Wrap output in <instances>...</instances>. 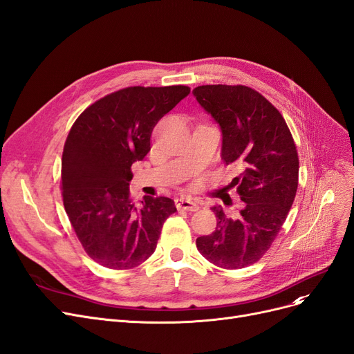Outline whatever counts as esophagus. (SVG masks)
Masks as SVG:
<instances>
[{
    "label": "esophagus",
    "mask_w": 354,
    "mask_h": 354,
    "mask_svg": "<svg viewBox=\"0 0 354 354\" xmlns=\"http://www.w3.org/2000/svg\"><path fill=\"white\" fill-rule=\"evenodd\" d=\"M176 207L179 208V210H187V212H197L200 208V205L197 203L189 200V198H185V197L176 200Z\"/></svg>",
    "instance_id": "1"
}]
</instances>
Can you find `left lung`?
<instances>
[{
    "label": "left lung",
    "instance_id": "8db88e82",
    "mask_svg": "<svg viewBox=\"0 0 354 354\" xmlns=\"http://www.w3.org/2000/svg\"><path fill=\"white\" fill-rule=\"evenodd\" d=\"M192 95L221 131V159L238 163L230 182L245 203L239 216L212 207L217 227L197 238L201 255L226 270L255 264L270 250L296 197L299 159L281 113L251 87L198 86Z\"/></svg>",
    "mask_w": 354,
    "mask_h": 354
}]
</instances>
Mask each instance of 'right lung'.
<instances>
[{"label":"right lung","instance_id":"right-lung-1","mask_svg":"<svg viewBox=\"0 0 354 354\" xmlns=\"http://www.w3.org/2000/svg\"><path fill=\"white\" fill-rule=\"evenodd\" d=\"M189 95L187 86L127 87L77 118L62 153V198L71 226L97 264L128 270L156 250L174 200L129 198L131 166L150 151L162 116Z\"/></svg>","mask_w":354,"mask_h":354}]
</instances>
